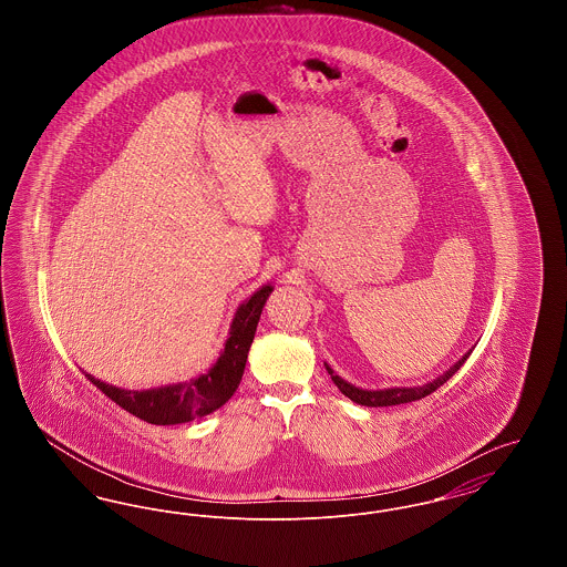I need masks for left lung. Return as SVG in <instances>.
Listing matches in <instances>:
<instances>
[{"label": "left lung", "instance_id": "1", "mask_svg": "<svg viewBox=\"0 0 567 567\" xmlns=\"http://www.w3.org/2000/svg\"><path fill=\"white\" fill-rule=\"evenodd\" d=\"M470 352H465V354L458 359L457 363L451 365L442 377L433 378L432 382H427V384H423V386H395V389H382V391H365V389L352 386L351 382H347L344 378L338 377L327 363H324V368H327L329 377L333 380V384H336L351 402L359 405H368V408H380V405L408 404V402L423 400L425 395H430L435 389H440L449 378L457 372L458 368L467 361Z\"/></svg>", "mask_w": 567, "mask_h": 567}]
</instances>
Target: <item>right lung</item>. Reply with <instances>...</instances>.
Listing matches in <instances>:
<instances>
[{"mask_svg": "<svg viewBox=\"0 0 567 567\" xmlns=\"http://www.w3.org/2000/svg\"><path fill=\"white\" fill-rule=\"evenodd\" d=\"M271 285H264L257 293L248 297L238 308L225 349L216 359L215 365L202 377L146 389V391H130L106 384L97 378L86 374V378L106 393L114 404L125 408L137 419L151 425H178L189 423L193 419L206 416L225 404L238 389L243 380L244 365L248 359V349L252 344L257 323L266 299L270 297Z\"/></svg>", "mask_w": 567, "mask_h": 567, "instance_id": "1", "label": "right lung"}]
</instances>
